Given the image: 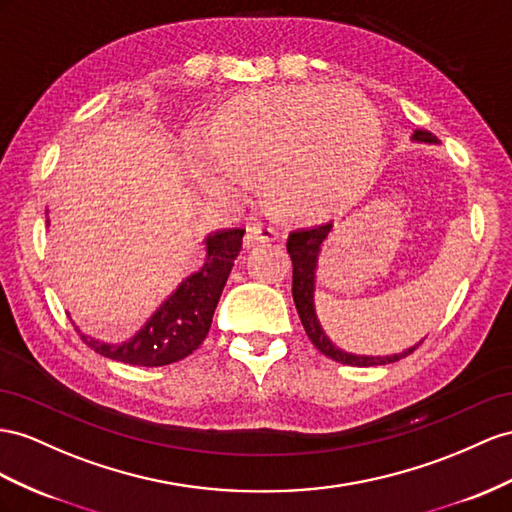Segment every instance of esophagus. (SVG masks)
Returning <instances> with one entry per match:
<instances>
[{
  "mask_svg": "<svg viewBox=\"0 0 512 512\" xmlns=\"http://www.w3.org/2000/svg\"><path fill=\"white\" fill-rule=\"evenodd\" d=\"M279 238L277 229H272L268 225H248L246 227V244H266L274 242Z\"/></svg>",
  "mask_w": 512,
  "mask_h": 512,
  "instance_id": "esophagus-1",
  "label": "esophagus"
}]
</instances>
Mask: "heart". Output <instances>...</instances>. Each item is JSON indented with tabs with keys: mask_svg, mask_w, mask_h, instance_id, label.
Segmentation results:
<instances>
[{
	"mask_svg": "<svg viewBox=\"0 0 512 512\" xmlns=\"http://www.w3.org/2000/svg\"><path fill=\"white\" fill-rule=\"evenodd\" d=\"M383 127L350 90L274 86L222 103L205 136L190 142V173L216 199L240 201L248 179L274 216L320 222L370 188Z\"/></svg>",
	"mask_w": 512,
	"mask_h": 512,
	"instance_id": "1",
	"label": "heart"
}]
</instances>
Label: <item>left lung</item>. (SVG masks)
I'll return each instance as SVG.
<instances>
[{
  "mask_svg": "<svg viewBox=\"0 0 512 512\" xmlns=\"http://www.w3.org/2000/svg\"><path fill=\"white\" fill-rule=\"evenodd\" d=\"M415 140L422 142H437V138L430 134V131H415ZM331 225H320L313 229H300L290 233L287 238V253L292 257V296H294V305L298 311V318L303 322V329L309 335L311 344L316 346L324 357H329L337 363L344 365H355V368H370V365H387L393 361H400L406 355H411V350L402 352V355H393V357H357V355H348V352L339 350L331 344V339L324 335L322 326L316 318V309H313V281H316V264H318V255H320V246L329 235Z\"/></svg>",
  "mask_w": 512,
  "mask_h": 512,
  "instance_id": "left-lung-1",
  "label": "left lung"
}]
</instances>
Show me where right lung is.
I'll return each instance as SVG.
<instances>
[{"mask_svg": "<svg viewBox=\"0 0 512 512\" xmlns=\"http://www.w3.org/2000/svg\"><path fill=\"white\" fill-rule=\"evenodd\" d=\"M242 235L244 229L209 235L205 266L183 281L179 290L129 342L110 346L80 335L84 344L112 361L140 365V368H160L192 355L212 326L222 287L233 268V259L242 248Z\"/></svg>", "mask_w": 512, "mask_h": 512, "instance_id": "1", "label": "right lung"}]
</instances>
